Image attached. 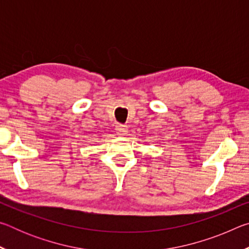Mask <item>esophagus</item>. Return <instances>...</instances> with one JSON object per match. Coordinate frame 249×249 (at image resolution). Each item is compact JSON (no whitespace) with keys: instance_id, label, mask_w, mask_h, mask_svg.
Segmentation results:
<instances>
[{"instance_id":"34e87169","label":"esophagus","mask_w":249,"mask_h":249,"mask_svg":"<svg viewBox=\"0 0 249 249\" xmlns=\"http://www.w3.org/2000/svg\"><path fill=\"white\" fill-rule=\"evenodd\" d=\"M115 130H116V133H117V135H119V136H125V135L127 134L128 128H127V126H126V125L119 124V125H116Z\"/></svg>"}]
</instances>
